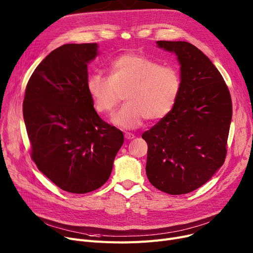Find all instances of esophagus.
Here are the masks:
<instances>
[{
    "instance_id": "34e87169",
    "label": "esophagus",
    "mask_w": 253,
    "mask_h": 253,
    "mask_svg": "<svg viewBox=\"0 0 253 253\" xmlns=\"http://www.w3.org/2000/svg\"><path fill=\"white\" fill-rule=\"evenodd\" d=\"M135 137V135L133 133H131V132H126L125 133V138L126 139H133Z\"/></svg>"
}]
</instances>
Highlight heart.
Wrapping results in <instances>:
<instances>
[{"mask_svg":"<svg viewBox=\"0 0 253 253\" xmlns=\"http://www.w3.org/2000/svg\"><path fill=\"white\" fill-rule=\"evenodd\" d=\"M180 89L181 78L175 68L137 53L116 58L109 78L93 74L87 81L88 93L99 114H110L124 94L126 103L112 116V122L123 129H135L145 119L156 122L167 117Z\"/></svg>","mask_w":253,"mask_h":253,"instance_id":"heart-1","label":"heart"}]
</instances>
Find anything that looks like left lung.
Instances as JSON below:
<instances>
[{"mask_svg":"<svg viewBox=\"0 0 253 253\" xmlns=\"http://www.w3.org/2000/svg\"><path fill=\"white\" fill-rule=\"evenodd\" d=\"M180 64L181 89L174 108L142 138L148 143L145 171L155 188L188 194L222 166L232 120L229 88L215 65L188 42L158 41Z\"/></svg>","mask_w":253,"mask_h":253,"instance_id":"8db88e82","label":"left lung"}]
</instances>
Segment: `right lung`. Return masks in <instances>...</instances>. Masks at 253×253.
I'll list each match as a JSON object with an SVG mask.
<instances>
[{
	"label": "right lung",
	"mask_w": 253,
	"mask_h": 253,
	"mask_svg": "<svg viewBox=\"0 0 253 253\" xmlns=\"http://www.w3.org/2000/svg\"><path fill=\"white\" fill-rule=\"evenodd\" d=\"M96 43L53 50L31 76L23 119L38 169L61 190L86 194L109 179L124 142L121 130L97 115L87 90Z\"/></svg>",
	"instance_id": "add662e5"
}]
</instances>
